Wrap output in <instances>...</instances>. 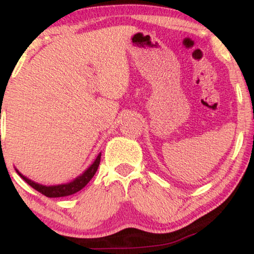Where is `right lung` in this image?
<instances>
[{
	"mask_svg": "<svg viewBox=\"0 0 254 254\" xmlns=\"http://www.w3.org/2000/svg\"><path fill=\"white\" fill-rule=\"evenodd\" d=\"M100 157H101V154H99L97 159H95V161L93 162V165L90 166L88 170L84 172L82 176L76 178L74 182H71L69 184H64V185L43 186V185H39V184H37L34 182H31L30 179H27V178L22 176V174H20L19 172H17V173H19V176L21 177L22 179H24L25 182L28 184V185L32 186L34 190L40 192V193L44 194V196H46L49 198L66 197V196H70V194L76 193V192H78L80 190H82L84 186H86L87 184L90 182V179L94 177L95 172L98 171L99 164H100Z\"/></svg>",
	"mask_w": 254,
	"mask_h": 254,
	"instance_id": "add662e5",
	"label": "right lung"
}]
</instances>
